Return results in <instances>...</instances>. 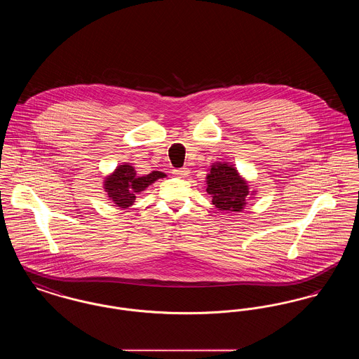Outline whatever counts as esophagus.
<instances>
[{
  "label": "esophagus",
  "instance_id": "esophagus-1",
  "mask_svg": "<svg viewBox=\"0 0 359 359\" xmlns=\"http://www.w3.org/2000/svg\"><path fill=\"white\" fill-rule=\"evenodd\" d=\"M172 173L175 176H177V177H186V176H188V173H189V170L188 168H179V170H173Z\"/></svg>",
  "mask_w": 359,
  "mask_h": 359
}]
</instances>
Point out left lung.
<instances>
[{
  "mask_svg": "<svg viewBox=\"0 0 359 359\" xmlns=\"http://www.w3.org/2000/svg\"><path fill=\"white\" fill-rule=\"evenodd\" d=\"M212 205L221 211L239 212L246 205V198L249 195V186L243 177L239 176L238 171L227 164L217 163L210 168L207 175V189Z\"/></svg>",
  "mask_w": 359,
  "mask_h": 359,
  "instance_id": "8db88e82",
  "label": "left lung"
}]
</instances>
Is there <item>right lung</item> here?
<instances>
[{"label": "right lung", "mask_w": 359, "mask_h": 359, "mask_svg": "<svg viewBox=\"0 0 359 359\" xmlns=\"http://www.w3.org/2000/svg\"><path fill=\"white\" fill-rule=\"evenodd\" d=\"M164 176L165 173L160 171L151 172L145 176H137L136 171L132 165L123 164L117 167L116 171L106 177L103 186L109 198L116 205L121 208H126L135 203L138 192L144 191L157 179H161Z\"/></svg>", "instance_id": "right-lung-1"}]
</instances>
